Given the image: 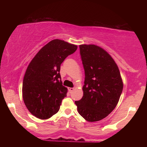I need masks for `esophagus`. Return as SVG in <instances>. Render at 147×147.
I'll list each match as a JSON object with an SVG mask.
<instances>
[{
    "label": "esophagus",
    "mask_w": 147,
    "mask_h": 147,
    "mask_svg": "<svg viewBox=\"0 0 147 147\" xmlns=\"http://www.w3.org/2000/svg\"><path fill=\"white\" fill-rule=\"evenodd\" d=\"M73 90H74V88H69V91L70 92H72Z\"/></svg>",
    "instance_id": "esophagus-1"
}]
</instances>
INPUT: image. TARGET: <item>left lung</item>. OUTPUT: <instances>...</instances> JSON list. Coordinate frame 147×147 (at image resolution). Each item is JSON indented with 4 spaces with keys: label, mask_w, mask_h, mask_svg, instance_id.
I'll list each match as a JSON object with an SVG mask.
<instances>
[{
    "label": "left lung",
    "mask_w": 147,
    "mask_h": 147,
    "mask_svg": "<svg viewBox=\"0 0 147 147\" xmlns=\"http://www.w3.org/2000/svg\"><path fill=\"white\" fill-rule=\"evenodd\" d=\"M79 47L85 80L84 95L75 104L86 121H98L115 109L123 91V80L116 63L105 50L95 45Z\"/></svg>",
    "instance_id": "1"
}]
</instances>
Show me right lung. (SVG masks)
I'll return each instance as SVG.
<instances>
[{
    "mask_svg": "<svg viewBox=\"0 0 147 147\" xmlns=\"http://www.w3.org/2000/svg\"><path fill=\"white\" fill-rule=\"evenodd\" d=\"M78 47L54 39L40 49L32 59L24 74L23 98L27 109L40 119H47L59 109L67 88L62 85L60 65Z\"/></svg>",
    "mask_w": 147,
    "mask_h": 147,
    "instance_id": "right-lung-1",
    "label": "right lung"
}]
</instances>
